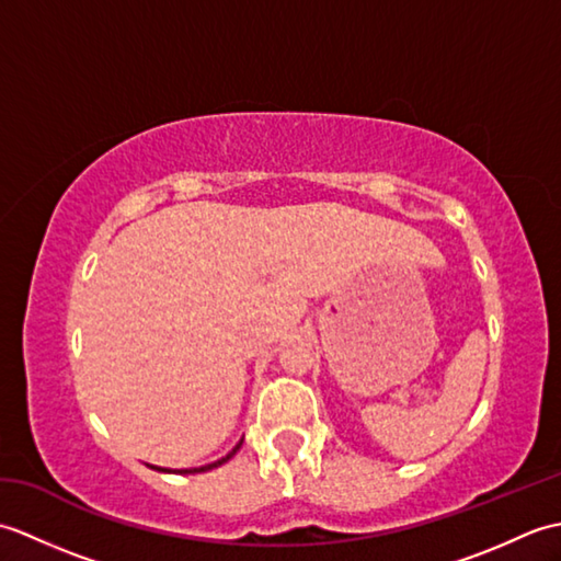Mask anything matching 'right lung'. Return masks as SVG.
Returning <instances> with one entry per match:
<instances>
[{"label": "right lung", "mask_w": 561, "mask_h": 561, "mask_svg": "<svg viewBox=\"0 0 561 561\" xmlns=\"http://www.w3.org/2000/svg\"><path fill=\"white\" fill-rule=\"evenodd\" d=\"M241 444L243 440H238V444L233 446V450L231 453H226V456L221 458V460H214V462H209V465H202V468H185V470H169V468H157V465H151L153 470H159V472H181V474H195V472H207V470H214V468H219V465H224L226 460H231L233 456H236V450L241 448Z\"/></svg>", "instance_id": "1"}]
</instances>
